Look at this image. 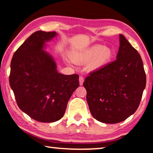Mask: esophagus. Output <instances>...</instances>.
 I'll return each mask as SVG.
<instances>
[{"instance_id": "34e87169", "label": "esophagus", "mask_w": 153, "mask_h": 153, "mask_svg": "<svg viewBox=\"0 0 153 153\" xmlns=\"http://www.w3.org/2000/svg\"><path fill=\"white\" fill-rule=\"evenodd\" d=\"M84 77L82 76H79V84L81 85H83V83H84Z\"/></svg>"}]
</instances>
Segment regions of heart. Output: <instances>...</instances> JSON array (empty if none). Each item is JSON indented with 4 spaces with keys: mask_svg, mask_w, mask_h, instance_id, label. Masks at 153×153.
<instances>
[{
    "mask_svg": "<svg viewBox=\"0 0 153 153\" xmlns=\"http://www.w3.org/2000/svg\"><path fill=\"white\" fill-rule=\"evenodd\" d=\"M113 57V52L108 48L101 45H94L86 50L76 52L71 55L74 63H88L90 70H95L107 65Z\"/></svg>",
    "mask_w": 153,
    "mask_h": 153,
    "instance_id": "1",
    "label": "heart"
}]
</instances>
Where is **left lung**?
I'll return each instance as SVG.
<instances>
[{
	"label": "left lung",
	"mask_w": 153,
	"mask_h": 153,
	"mask_svg": "<svg viewBox=\"0 0 153 153\" xmlns=\"http://www.w3.org/2000/svg\"><path fill=\"white\" fill-rule=\"evenodd\" d=\"M117 59L85 79L86 100L96 120L117 123L136 112L146 86L141 56L125 36L120 35Z\"/></svg>",
	"instance_id": "1"
}]
</instances>
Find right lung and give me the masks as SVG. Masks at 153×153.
I'll use <instances>...</instances> for the list:
<instances>
[{
    "label": "right lung",
    "instance_id": "obj_1",
    "mask_svg": "<svg viewBox=\"0 0 153 153\" xmlns=\"http://www.w3.org/2000/svg\"><path fill=\"white\" fill-rule=\"evenodd\" d=\"M55 32L37 31L15 52L9 84L18 107L33 120L55 122L63 117L69 98L79 87L77 74L58 73L52 56L43 50Z\"/></svg>",
    "mask_w": 153,
    "mask_h": 153
}]
</instances>
